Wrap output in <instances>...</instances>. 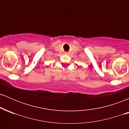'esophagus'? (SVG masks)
Listing matches in <instances>:
<instances>
[{"mask_svg": "<svg viewBox=\"0 0 129 129\" xmlns=\"http://www.w3.org/2000/svg\"><path fill=\"white\" fill-rule=\"evenodd\" d=\"M64 54H69V53H68V52H65Z\"/></svg>", "mask_w": 129, "mask_h": 129, "instance_id": "1", "label": "esophagus"}]
</instances>
